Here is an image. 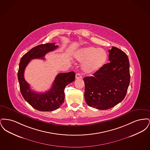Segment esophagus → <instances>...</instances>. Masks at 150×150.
Returning a JSON list of instances; mask_svg holds the SVG:
<instances>
[{"label": "esophagus", "mask_w": 150, "mask_h": 150, "mask_svg": "<svg viewBox=\"0 0 150 150\" xmlns=\"http://www.w3.org/2000/svg\"><path fill=\"white\" fill-rule=\"evenodd\" d=\"M75 78L76 79H81L82 78V76L81 75V74H79V73H77V74H76V75H75Z\"/></svg>", "instance_id": "esophagus-1"}]
</instances>
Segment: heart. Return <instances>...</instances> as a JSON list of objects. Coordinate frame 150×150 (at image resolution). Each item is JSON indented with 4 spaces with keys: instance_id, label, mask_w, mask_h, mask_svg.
Returning a JSON list of instances; mask_svg holds the SVG:
<instances>
[{
    "instance_id": "1",
    "label": "heart",
    "mask_w": 150,
    "mask_h": 150,
    "mask_svg": "<svg viewBox=\"0 0 150 150\" xmlns=\"http://www.w3.org/2000/svg\"><path fill=\"white\" fill-rule=\"evenodd\" d=\"M75 58L79 61L84 62L82 69L86 74H92L98 71L106 63L107 54L102 48L94 47H86L78 50Z\"/></svg>"
}]
</instances>
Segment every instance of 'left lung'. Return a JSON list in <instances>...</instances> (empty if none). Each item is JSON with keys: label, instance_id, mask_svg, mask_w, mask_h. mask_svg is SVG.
Segmentation results:
<instances>
[{"label": "left lung", "instance_id": "8db88e82", "mask_svg": "<svg viewBox=\"0 0 150 150\" xmlns=\"http://www.w3.org/2000/svg\"><path fill=\"white\" fill-rule=\"evenodd\" d=\"M108 52L110 62L104 64L93 76L83 79L86 103L98 110L109 109L121 102L130 83L128 56L115 47Z\"/></svg>", "mask_w": 150, "mask_h": 150}]
</instances>
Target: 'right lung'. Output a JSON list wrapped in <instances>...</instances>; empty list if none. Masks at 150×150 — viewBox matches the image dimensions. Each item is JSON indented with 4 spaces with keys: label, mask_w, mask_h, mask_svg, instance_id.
<instances>
[{
    "label": "right lung",
    "mask_w": 150,
    "mask_h": 150,
    "mask_svg": "<svg viewBox=\"0 0 150 150\" xmlns=\"http://www.w3.org/2000/svg\"><path fill=\"white\" fill-rule=\"evenodd\" d=\"M58 47L55 43L40 44L32 48L25 54L20 60L18 71V79L22 95L29 104L40 111H51L58 108L64 103L65 86L73 82L75 79L74 71L60 73L57 75L50 89L45 93L33 91L24 78V71L31 59H44L46 53L55 50Z\"/></svg>",
    "instance_id": "right-lung-1"
}]
</instances>
